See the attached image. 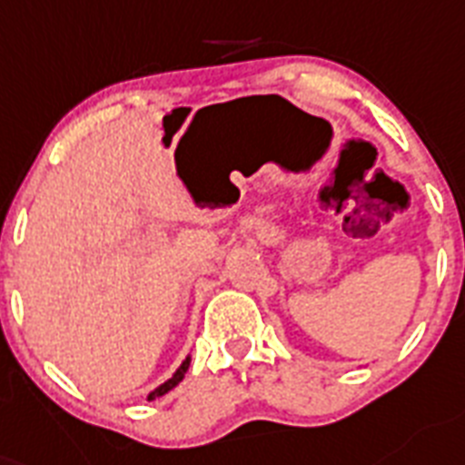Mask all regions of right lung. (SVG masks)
Segmentation results:
<instances>
[{"mask_svg": "<svg viewBox=\"0 0 465 465\" xmlns=\"http://www.w3.org/2000/svg\"><path fill=\"white\" fill-rule=\"evenodd\" d=\"M189 366H191V354L184 359V361H182V364H179V369L173 373V378H167L165 383L158 385V388H155L153 392H148V401L158 400V397L167 395V392H170V390H173V388H177V385L182 383V381H184L186 371H189Z\"/></svg>", "mask_w": 465, "mask_h": 465, "instance_id": "right-lung-1", "label": "right lung"}]
</instances>
